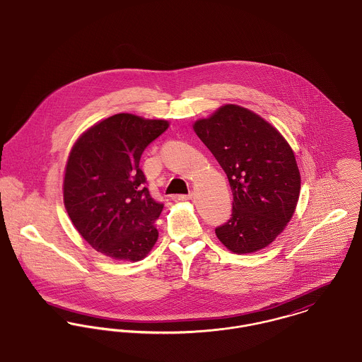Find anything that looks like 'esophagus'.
Returning a JSON list of instances; mask_svg holds the SVG:
<instances>
[{
    "label": "esophagus",
    "instance_id": "1",
    "mask_svg": "<svg viewBox=\"0 0 362 362\" xmlns=\"http://www.w3.org/2000/svg\"><path fill=\"white\" fill-rule=\"evenodd\" d=\"M193 197H194V194H193V193H189V194L177 195V198H179V199H182V201H185V199H192Z\"/></svg>",
    "mask_w": 362,
    "mask_h": 362
}]
</instances>
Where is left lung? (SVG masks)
I'll use <instances>...</instances> for the list:
<instances>
[{"instance_id": "left-lung-1", "label": "left lung", "mask_w": 362, "mask_h": 362, "mask_svg": "<svg viewBox=\"0 0 362 362\" xmlns=\"http://www.w3.org/2000/svg\"><path fill=\"white\" fill-rule=\"evenodd\" d=\"M227 175L233 211L215 233L227 250L250 253L272 244L291 221L300 193L295 154L257 114L226 105L194 124Z\"/></svg>"}]
</instances>
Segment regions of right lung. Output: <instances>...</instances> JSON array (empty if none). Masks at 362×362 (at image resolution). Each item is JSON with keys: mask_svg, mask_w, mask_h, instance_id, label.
<instances>
[{"mask_svg": "<svg viewBox=\"0 0 362 362\" xmlns=\"http://www.w3.org/2000/svg\"><path fill=\"white\" fill-rule=\"evenodd\" d=\"M167 128L164 119L122 112L93 125L74 144L64 173V206L93 250L136 262L154 247V222L164 204L150 195L139 163Z\"/></svg>", "mask_w": 362, "mask_h": 362, "instance_id": "obj_1", "label": "right lung"}]
</instances>
